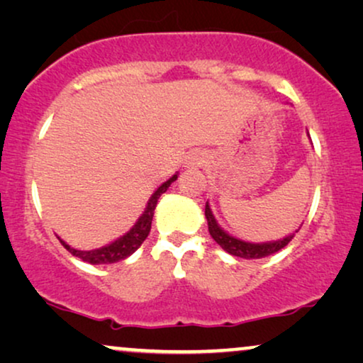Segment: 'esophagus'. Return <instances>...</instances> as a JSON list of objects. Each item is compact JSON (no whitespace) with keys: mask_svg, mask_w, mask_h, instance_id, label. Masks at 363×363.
Masks as SVG:
<instances>
[{"mask_svg":"<svg viewBox=\"0 0 363 363\" xmlns=\"http://www.w3.org/2000/svg\"><path fill=\"white\" fill-rule=\"evenodd\" d=\"M203 162H205V158H203L201 153H191V155L188 157V160H186V167L188 168L201 167Z\"/></svg>","mask_w":363,"mask_h":363,"instance_id":"1","label":"esophagus"}]
</instances>
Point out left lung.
Returning <instances> with one entry per match:
<instances>
[{"label": "left lung", "instance_id": "8db88e82", "mask_svg": "<svg viewBox=\"0 0 363 363\" xmlns=\"http://www.w3.org/2000/svg\"><path fill=\"white\" fill-rule=\"evenodd\" d=\"M205 216L208 221V231H210L213 240H215L226 252H230V255H233V256L245 257V259H259V257L274 255V252H277L284 246L289 245V241H292V238H294V235H289V236L282 238V240H279V241L255 245V242H246V241L238 240V238H233L228 235L226 231H223L221 228L218 226V223L215 220V216H213L208 203L205 206Z\"/></svg>", "mask_w": 363, "mask_h": 363}]
</instances>
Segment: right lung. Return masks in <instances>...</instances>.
Here are the masks:
<instances>
[{
    "label": "right lung",
    "mask_w": 363,
    "mask_h": 363,
    "mask_svg": "<svg viewBox=\"0 0 363 363\" xmlns=\"http://www.w3.org/2000/svg\"><path fill=\"white\" fill-rule=\"evenodd\" d=\"M175 180H177V175H173L170 180H167L162 186H158L157 191L153 193L150 200H148L145 211H143V215L140 218H138L135 226H133L128 233H125L122 238H118V240L111 242L108 246L99 247V250H94V251H79L66 245L62 240L59 241H61V245L66 247L72 256L81 257L82 261L91 262V264H112V262L125 259V257L130 256L132 252H135L138 250V246L147 240L148 233H150V228H152V218H153V211H155L158 198L162 196V193L167 191V188L170 186Z\"/></svg>",
    "instance_id": "1"
}]
</instances>
